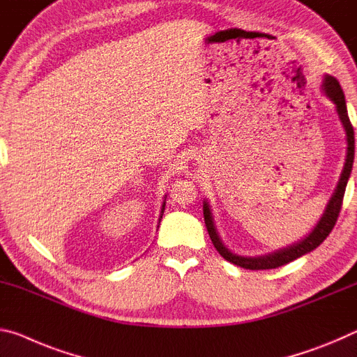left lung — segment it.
I'll return each mask as SVG.
<instances>
[{"instance_id":"obj_1","label":"left lung","mask_w":357,"mask_h":357,"mask_svg":"<svg viewBox=\"0 0 357 357\" xmlns=\"http://www.w3.org/2000/svg\"><path fill=\"white\" fill-rule=\"evenodd\" d=\"M323 90L332 102L335 104L338 119H340L342 125L344 128V132H347V160H344V166L340 175V180H338L335 192L332 195V197L327 202V207L324 210L323 217H321L319 223L314 226V229L310 232V236L303 238L299 243L291 245L288 248L273 251L271 255L266 256H258V258H243V256H237L231 253L227 250L217 232V227L213 225V217L212 212H210V206L207 201H204V221H206L208 236L212 238L213 247L217 248L218 253L223 256L226 261L232 262L238 267L243 268H250V271H267V268H277L280 266L288 264V262L294 261L301 256L310 253L317 247H319L321 243L326 241V237L329 236L331 231L334 229V226L337 223L338 213H340L342 204H343V196H344V190H347V183L349 178V174H351L353 169V161H354V130L351 121H349L348 116V110H347V102H344V95L340 84L335 77L332 75H326L324 77V84H323Z\"/></svg>"}]
</instances>
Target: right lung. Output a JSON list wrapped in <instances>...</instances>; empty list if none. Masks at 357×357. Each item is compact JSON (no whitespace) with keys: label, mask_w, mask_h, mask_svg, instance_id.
Instances as JSON below:
<instances>
[{"label":"right lung","mask_w":357,"mask_h":357,"mask_svg":"<svg viewBox=\"0 0 357 357\" xmlns=\"http://www.w3.org/2000/svg\"><path fill=\"white\" fill-rule=\"evenodd\" d=\"M165 206H166V201L162 202V208H161V215H160V218H162V213H165ZM161 221V220H160Z\"/></svg>","instance_id":"right-lung-1"}]
</instances>
